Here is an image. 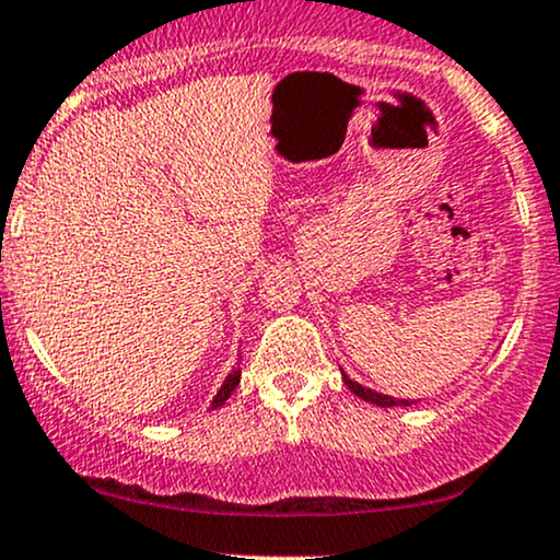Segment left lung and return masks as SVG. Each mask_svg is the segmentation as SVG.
<instances>
[{
	"label": "left lung",
	"instance_id": "8db88e82",
	"mask_svg": "<svg viewBox=\"0 0 560 560\" xmlns=\"http://www.w3.org/2000/svg\"><path fill=\"white\" fill-rule=\"evenodd\" d=\"M343 380H346V385L351 387L353 396H359V398L370 400V404H374V406H383V409H387V406H411V404H413V400H406V398H390V396H383V393H374V390H370V387H361L359 383H353V380H348V374H343Z\"/></svg>",
	"mask_w": 560,
	"mask_h": 560
}]
</instances>
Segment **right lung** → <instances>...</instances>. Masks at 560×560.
<instances>
[{
	"label": "right lung",
	"mask_w": 560,
	"mask_h": 560,
	"mask_svg": "<svg viewBox=\"0 0 560 560\" xmlns=\"http://www.w3.org/2000/svg\"><path fill=\"white\" fill-rule=\"evenodd\" d=\"M238 383H241V370H233V372L228 374L225 383H222L220 393H217V396H214V400H212V409H220V406L225 404V400L230 398V393H233L235 387H238Z\"/></svg>",
	"instance_id": "obj_1"
}]
</instances>
